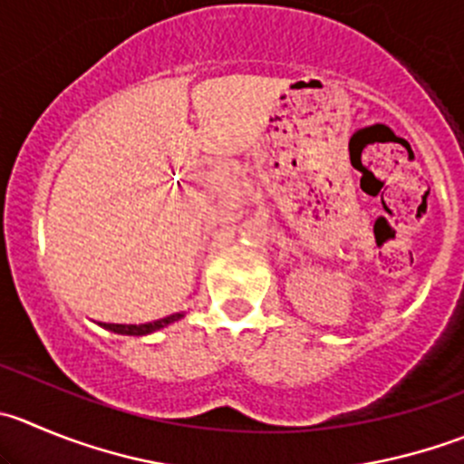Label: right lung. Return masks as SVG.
I'll return each mask as SVG.
<instances>
[{
	"instance_id": "obj_1",
	"label": "right lung",
	"mask_w": 464,
	"mask_h": 464,
	"mask_svg": "<svg viewBox=\"0 0 464 464\" xmlns=\"http://www.w3.org/2000/svg\"><path fill=\"white\" fill-rule=\"evenodd\" d=\"M184 316V312H178V314H170L166 319L152 321V324H139V325H127V324H102L104 330H111L116 334H130V337H145V334H152L157 330L166 328V325L175 324Z\"/></svg>"
}]
</instances>
